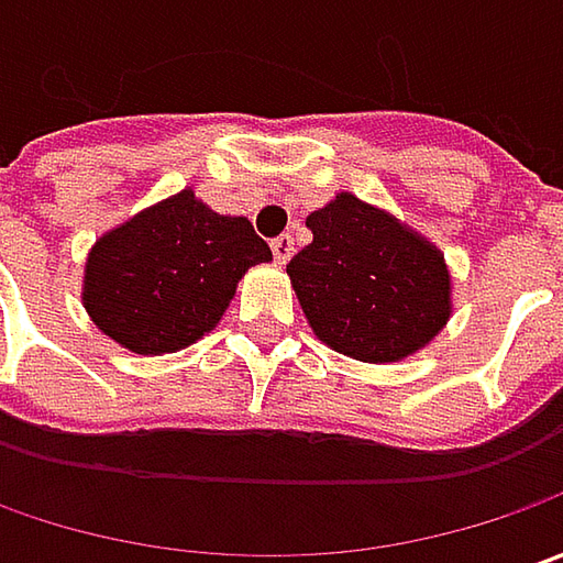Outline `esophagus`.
Listing matches in <instances>:
<instances>
[{"label": "esophagus", "instance_id": "1", "mask_svg": "<svg viewBox=\"0 0 563 563\" xmlns=\"http://www.w3.org/2000/svg\"><path fill=\"white\" fill-rule=\"evenodd\" d=\"M272 256H275V263L278 266H285L288 260L294 256V238L291 234H278L275 241H272Z\"/></svg>", "mask_w": 563, "mask_h": 563}]
</instances>
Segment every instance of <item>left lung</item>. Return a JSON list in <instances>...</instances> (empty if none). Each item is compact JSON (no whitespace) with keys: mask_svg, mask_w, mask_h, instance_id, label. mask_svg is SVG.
<instances>
[{"mask_svg":"<svg viewBox=\"0 0 563 563\" xmlns=\"http://www.w3.org/2000/svg\"><path fill=\"white\" fill-rule=\"evenodd\" d=\"M307 228L313 244L288 263V278L322 344L363 363H398L448 325L444 253L398 216L341 190Z\"/></svg>","mask_w":563,"mask_h":563,"instance_id":"obj_1","label":"left lung"}]
</instances>
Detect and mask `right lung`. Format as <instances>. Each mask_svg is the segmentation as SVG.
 I'll return each instance as SVG.
<instances>
[{"label":"right lung","instance_id":"add662e5","mask_svg":"<svg viewBox=\"0 0 563 563\" xmlns=\"http://www.w3.org/2000/svg\"><path fill=\"white\" fill-rule=\"evenodd\" d=\"M269 260L244 216H219L185 187L97 238L80 300L124 351L163 357L209 335L244 272Z\"/></svg>","mask_w":563,"mask_h":563}]
</instances>
